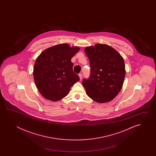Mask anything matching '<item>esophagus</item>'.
I'll return each instance as SVG.
<instances>
[{
    "instance_id": "34e87169",
    "label": "esophagus",
    "mask_w": 156,
    "mask_h": 156,
    "mask_svg": "<svg viewBox=\"0 0 156 156\" xmlns=\"http://www.w3.org/2000/svg\"><path fill=\"white\" fill-rule=\"evenodd\" d=\"M79 76L80 79L81 80V79H82V74L81 73H79Z\"/></svg>"
}]
</instances>
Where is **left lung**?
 I'll return each instance as SVG.
<instances>
[{
    "label": "left lung",
    "instance_id": "1",
    "mask_svg": "<svg viewBox=\"0 0 156 156\" xmlns=\"http://www.w3.org/2000/svg\"><path fill=\"white\" fill-rule=\"evenodd\" d=\"M85 52L91 66V75L83 79L86 94L99 103H107L114 99L123 86L126 76L123 57L113 47L98 43L87 47Z\"/></svg>",
    "mask_w": 156,
    "mask_h": 156
}]
</instances>
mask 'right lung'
<instances>
[{"label":"right lung","instance_id":"add662e5","mask_svg":"<svg viewBox=\"0 0 156 156\" xmlns=\"http://www.w3.org/2000/svg\"><path fill=\"white\" fill-rule=\"evenodd\" d=\"M79 50L78 47L61 43L44 50L37 58L33 78L37 88L45 99L53 101L62 99L79 81L71 61Z\"/></svg>","mask_w":156,"mask_h":156}]
</instances>
